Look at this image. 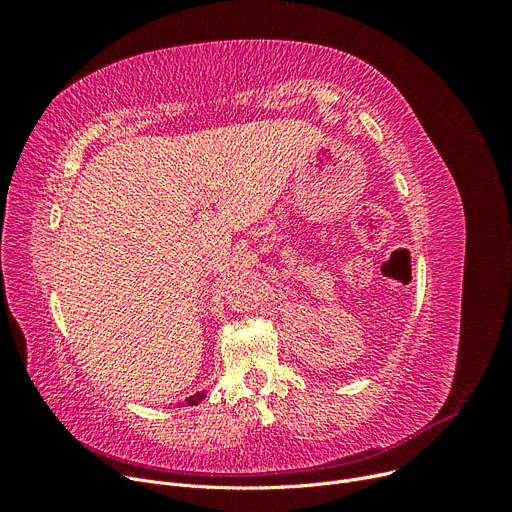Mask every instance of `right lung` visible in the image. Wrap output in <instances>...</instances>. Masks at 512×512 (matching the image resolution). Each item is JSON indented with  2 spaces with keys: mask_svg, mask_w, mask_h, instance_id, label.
Instances as JSON below:
<instances>
[{
  "mask_svg": "<svg viewBox=\"0 0 512 512\" xmlns=\"http://www.w3.org/2000/svg\"><path fill=\"white\" fill-rule=\"evenodd\" d=\"M205 398V392H197V394H193V396H188L186 398V402H188V407H195V405H199V402Z\"/></svg>",
  "mask_w": 512,
  "mask_h": 512,
  "instance_id": "add662e5",
  "label": "right lung"
}]
</instances>
